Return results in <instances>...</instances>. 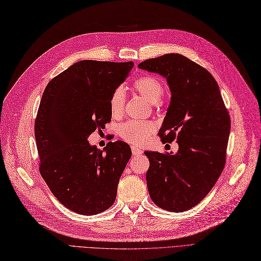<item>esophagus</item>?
<instances>
[{
    "mask_svg": "<svg viewBox=\"0 0 261 261\" xmlns=\"http://www.w3.org/2000/svg\"><path fill=\"white\" fill-rule=\"evenodd\" d=\"M131 149H132V155L133 156H140V155H142L143 153V150L142 149H140L139 147H137V146H131Z\"/></svg>",
    "mask_w": 261,
    "mask_h": 261,
    "instance_id": "obj_1",
    "label": "esophagus"
}]
</instances>
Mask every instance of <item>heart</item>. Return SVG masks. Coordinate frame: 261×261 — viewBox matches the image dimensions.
<instances>
[{"label": "heart", "instance_id": "heart-1", "mask_svg": "<svg viewBox=\"0 0 261 261\" xmlns=\"http://www.w3.org/2000/svg\"><path fill=\"white\" fill-rule=\"evenodd\" d=\"M132 89L143 96L148 103L155 105L162 99L165 88L161 82L153 76H143L133 84ZM124 91L116 89L110 99V110L114 117H119L123 112ZM155 131V124L150 120H129L119 127L120 137L134 145H143Z\"/></svg>", "mask_w": 261, "mask_h": 261}]
</instances>
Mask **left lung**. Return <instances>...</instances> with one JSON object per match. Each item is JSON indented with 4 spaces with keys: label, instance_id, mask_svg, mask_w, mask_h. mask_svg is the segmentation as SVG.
Here are the masks:
<instances>
[{
    "label": "left lung",
    "instance_id": "1",
    "mask_svg": "<svg viewBox=\"0 0 261 261\" xmlns=\"http://www.w3.org/2000/svg\"><path fill=\"white\" fill-rule=\"evenodd\" d=\"M139 69L166 79L171 102L159 134L162 142L178 144L175 153L144 152L149 196L163 210L184 212L206 197L224 170L229 114L214 77L184 56L152 58Z\"/></svg>",
    "mask_w": 261,
    "mask_h": 261
}]
</instances>
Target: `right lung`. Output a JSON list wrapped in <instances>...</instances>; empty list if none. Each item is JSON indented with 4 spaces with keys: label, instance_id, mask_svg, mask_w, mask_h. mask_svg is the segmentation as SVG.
<instances>
[{
    "label": "right lung",
    "instance_id": "add662e5",
    "mask_svg": "<svg viewBox=\"0 0 261 261\" xmlns=\"http://www.w3.org/2000/svg\"><path fill=\"white\" fill-rule=\"evenodd\" d=\"M133 65L76 62L48 83L42 95L35 120L41 175L58 201L75 213L95 215L115 202L131 148L116 141L100 150L88 138L111 120V96Z\"/></svg>",
    "mask_w": 261,
    "mask_h": 261
}]
</instances>
